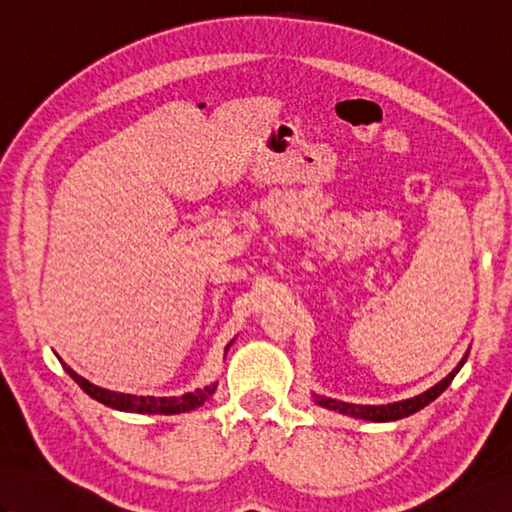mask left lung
Wrapping results in <instances>:
<instances>
[{
    "instance_id": "left-lung-1",
    "label": "left lung",
    "mask_w": 512,
    "mask_h": 512,
    "mask_svg": "<svg viewBox=\"0 0 512 512\" xmlns=\"http://www.w3.org/2000/svg\"><path fill=\"white\" fill-rule=\"evenodd\" d=\"M466 358H469V352L462 356V361L458 363V367H455L447 378H442L440 383H436L431 389L422 391V394L407 398V400L387 402V405H354V402H343V400H334V398H325V396H314V402H317L319 407L339 411V413H343V416L361 418V420H369V422H391V420L407 418V416H411V413H416L422 407H427L429 402L436 400L442 394V391L451 385V380L455 378V374L460 372L462 365L466 363Z\"/></svg>"
}]
</instances>
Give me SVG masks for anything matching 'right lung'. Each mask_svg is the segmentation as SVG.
Here are the masks:
<instances>
[{
    "mask_svg": "<svg viewBox=\"0 0 512 512\" xmlns=\"http://www.w3.org/2000/svg\"><path fill=\"white\" fill-rule=\"evenodd\" d=\"M231 343L226 345L224 354L228 352ZM59 361H61V358H59ZM61 365H63L65 372L70 374L74 383L79 385L90 398L103 402L105 407H112V409H118V411H129V413H165V416H173V413L193 411V409H198L217 387V383H211V385L189 391V394H182V396H160V398H156V396H134V394H121V391L103 389V387L94 385V383H90V380H85L83 376L76 374L74 369L65 365L63 361H61Z\"/></svg>",
    "mask_w": 512,
    "mask_h": 512,
    "instance_id": "1",
    "label": "right lung"
}]
</instances>
